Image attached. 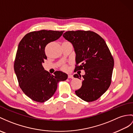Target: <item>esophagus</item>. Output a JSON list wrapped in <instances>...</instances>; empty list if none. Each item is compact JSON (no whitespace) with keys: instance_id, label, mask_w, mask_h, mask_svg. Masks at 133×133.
I'll list each match as a JSON object with an SVG mask.
<instances>
[{"instance_id":"34e87169","label":"esophagus","mask_w":133,"mask_h":133,"mask_svg":"<svg viewBox=\"0 0 133 133\" xmlns=\"http://www.w3.org/2000/svg\"><path fill=\"white\" fill-rule=\"evenodd\" d=\"M68 78H71V79H73V75H71V74H69L68 76Z\"/></svg>"}]
</instances>
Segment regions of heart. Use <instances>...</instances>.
<instances>
[{
    "instance_id": "heart-1",
    "label": "heart",
    "mask_w": 133,
    "mask_h": 133,
    "mask_svg": "<svg viewBox=\"0 0 133 133\" xmlns=\"http://www.w3.org/2000/svg\"><path fill=\"white\" fill-rule=\"evenodd\" d=\"M61 68H62V69L65 71H66V70H68V68L67 65H65V64L63 65L62 67Z\"/></svg>"
}]
</instances>
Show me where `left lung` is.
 Wrapping results in <instances>:
<instances>
[{
	"label": "left lung",
	"instance_id": "8db88e82",
	"mask_svg": "<svg viewBox=\"0 0 133 133\" xmlns=\"http://www.w3.org/2000/svg\"><path fill=\"white\" fill-rule=\"evenodd\" d=\"M63 37L72 44L76 54L75 70H84L82 86L75 91L83 100L90 102L99 98L111 83L114 60L105 41L91 31H68ZM81 76L77 74L74 78Z\"/></svg>",
	"mask_w": 133,
	"mask_h": 133
}]
</instances>
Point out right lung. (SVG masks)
Segmentation results:
<instances>
[{
	"instance_id": "add662e5",
	"label": "right lung",
	"mask_w": 133,
	"mask_h": 133,
	"mask_svg": "<svg viewBox=\"0 0 133 133\" xmlns=\"http://www.w3.org/2000/svg\"><path fill=\"white\" fill-rule=\"evenodd\" d=\"M64 31L42 30L25 35L18 44L14 70L20 88L35 102L43 103L55 92L57 83L67 79L68 75L56 71L54 75L42 65L47 59L45 48L50 42L58 39Z\"/></svg>"
}]
</instances>
